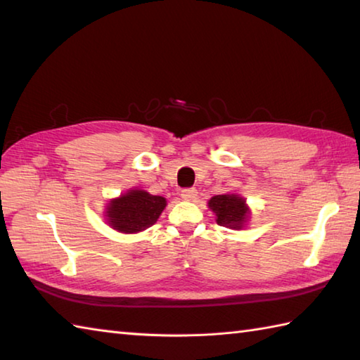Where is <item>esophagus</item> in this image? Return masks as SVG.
<instances>
[{"label":"esophagus","instance_id":"34e87169","mask_svg":"<svg viewBox=\"0 0 360 360\" xmlns=\"http://www.w3.org/2000/svg\"><path fill=\"white\" fill-rule=\"evenodd\" d=\"M180 195H181V199H185V200H194L197 195V191L194 188H185V189H181Z\"/></svg>","mask_w":360,"mask_h":360}]
</instances>
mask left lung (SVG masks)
<instances>
[{
	"mask_svg": "<svg viewBox=\"0 0 360 360\" xmlns=\"http://www.w3.org/2000/svg\"><path fill=\"white\" fill-rule=\"evenodd\" d=\"M208 207L216 212V222L221 226L239 230L247 221L248 208L245 207V200L236 194L214 195L208 202Z\"/></svg>",
	"mask_w": 360,
	"mask_h": 360,
	"instance_id": "obj_1",
	"label": "left lung"
}]
</instances>
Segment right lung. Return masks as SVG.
Instances as JSON below:
<instances>
[{
	"label": "right lung",
	"instance_id": "obj_1",
	"mask_svg": "<svg viewBox=\"0 0 360 360\" xmlns=\"http://www.w3.org/2000/svg\"><path fill=\"white\" fill-rule=\"evenodd\" d=\"M166 207V199L146 191L131 189L120 199L110 202L107 208L108 224L122 233H138L157 222Z\"/></svg>",
	"mask_w": 360,
	"mask_h": 360
}]
</instances>
